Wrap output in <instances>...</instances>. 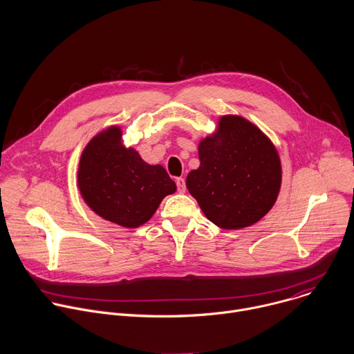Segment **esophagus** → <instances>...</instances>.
<instances>
[{
  "label": "esophagus",
  "instance_id": "obj_1",
  "mask_svg": "<svg viewBox=\"0 0 354 354\" xmlns=\"http://www.w3.org/2000/svg\"><path fill=\"white\" fill-rule=\"evenodd\" d=\"M176 186H178V192L179 193H185L186 192V182L183 178H176Z\"/></svg>",
  "mask_w": 354,
  "mask_h": 354
}]
</instances>
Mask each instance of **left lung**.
Instances as JSON below:
<instances>
[{
    "instance_id": "8db88e82",
    "label": "left lung",
    "mask_w": 354,
    "mask_h": 354,
    "mask_svg": "<svg viewBox=\"0 0 354 354\" xmlns=\"http://www.w3.org/2000/svg\"><path fill=\"white\" fill-rule=\"evenodd\" d=\"M200 167L186 178L204 215L222 229L259 222L275 204L282 167L272 142L239 115H223L200 140Z\"/></svg>"
}]
</instances>
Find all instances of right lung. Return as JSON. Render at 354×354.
Here are the masks:
<instances>
[{
  "label": "right lung",
  "mask_w": 354,
  "mask_h": 354,
  "mask_svg": "<svg viewBox=\"0 0 354 354\" xmlns=\"http://www.w3.org/2000/svg\"><path fill=\"white\" fill-rule=\"evenodd\" d=\"M77 185L97 215L125 227L146 223L162 198L176 192L164 167L150 165L135 149L124 147L118 127H109L87 143L79 161Z\"/></svg>",
  "instance_id": "1"
}]
</instances>
